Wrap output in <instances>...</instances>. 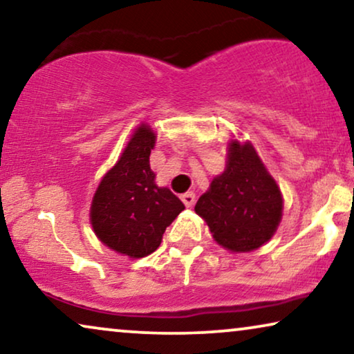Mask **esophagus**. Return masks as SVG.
<instances>
[{"label": "esophagus", "mask_w": 354, "mask_h": 354, "mask_svg": "<svg viewBox=\"0 0 354 354\" xmlns=\"http://www.w3.org/2000/svg\"><path fill=\"white\" fill-rule=\"evenodd\" d=\"M180 200L183 201V205H185L187 207H192L193 205H195V193H192V192L183 193V195L180 196Z\"/></svg>", "instance_id": "1"}]
</instances>
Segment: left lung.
<instances>
[{"label": "left lung", "instance_id": "left-lung-1", "mask_svg": "<svg viewBox=\"0 0 354 354\" xmlns=\"http://www.w3.org/2000/svg\"><path fill=\"white\" fill-rule=\"evenodd\" d=\"M282 193L250 142L232 140L225 171L212 178L195 211L212 239L234 253H248L272 239L282 219Z\"/></svg>", "mask_w": 354, "mask_h": 354}]
</instances>
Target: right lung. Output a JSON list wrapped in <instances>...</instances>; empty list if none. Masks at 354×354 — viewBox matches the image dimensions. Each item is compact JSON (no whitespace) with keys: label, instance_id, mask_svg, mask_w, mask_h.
<instances>
[{"label":"right lung","instance_id":"right-lung-1","mask_svg":"<svg viewBox=\"0 0 354 354\" xmlns=\"http://www.w3.org/2000/svg\"><path fill=\"white\" fill-rule=\"evenodd\" d=\"M156 135L142 124L101 178L91 201L90 221L101 243L129 258H143L161 245L166 227L185 209L166 187H158L149 167Z\"/></svg>","mask_w":354,"mask_h":354}]
</instances>
